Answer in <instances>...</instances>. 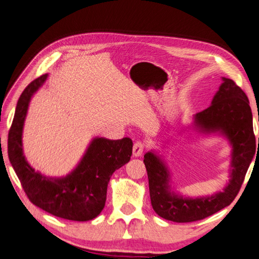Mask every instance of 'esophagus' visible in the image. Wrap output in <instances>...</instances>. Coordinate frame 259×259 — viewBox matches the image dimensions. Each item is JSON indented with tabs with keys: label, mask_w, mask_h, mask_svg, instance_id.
Instances as JSON below:
<instances>
[{
	"label": "esophagus",
	"mask_w": 259,
	"mask_h": 259,
	"mask_svg": "<svg viewBox=\"0 0 259 259\" xmlns=\"http://www.w3.org/2000/svg\"><path fill=\"white\" fill-rule=\"evenodd\" d=\"M144 152V144L141 142H137L133 147V156L134 157H141Z\"/></svg>",
	"instance_id": "34e87169"
}]
</instances>
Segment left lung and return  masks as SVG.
Instances as JSON below:
<instances>
[{"mask_svg":"<svg viewBox=\"0 0 259 259\" xmlns=\"http://www.w3.org/2000/svg\"><path fill=\"white\" fill-rule=\"evenodd\" d=\"M221 79L222 82L212 98L211 104L194 115L187 131H192L197 139L209 136L227 139L231 147L229 182L222 191L212 195L184 196L172 187L171 171L162 151H148L144 156V163L149 180L151 206L155 212L165 220L197 221L229 206L239 193L254 158L256 141L247 97L232 79L226 77ZM169 142L167 139L164 143L169 144Z\"/></svg>","mask_w":259,"mask_h":259,"instance_id":"obj_1","label":"left lung"}]
</instances>
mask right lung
<instances>
[{"label":"right lung","mask_w":259,"mask_h":259,"mask_svg":"<svg viewBox=\"0 0 259 259\" xmlns=\"http://www.w3.org/2000/svg\"><path fill=\"white\" fill-rule=\"evenodd\" d=\"M48 74L31 81L20 95L9 133L10 162L33 205L59 218L89 221L106 205L111 176L126 164L133 142L94 137L74 169L63 177H47L28 163L23 149L25 120L33 95L45 85Z\"/></svg>","instance_id":"add662e5"}]
</instances>
